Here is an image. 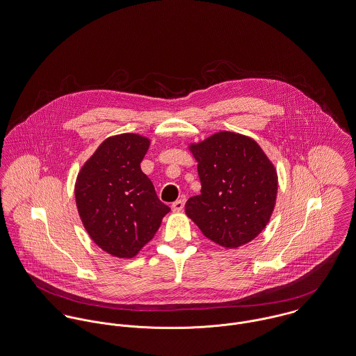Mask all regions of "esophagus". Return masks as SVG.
<instances>
[{
  "label": "esophagus",
  "mask_w": 356,
  "mask_h": 356,
  "mask_svg": "<svg viewBox=\"0 0 356 356\" xmlns=\"http://www.w3.org/2000/svg\"><path fill=\"white\" fill-rule=\"evenodd\" d=\"M184 204H186V200H184V199H179V200H176V202L172 203V210H173L175 213H180V211H183Z\"/></svg>",
  "instance_id": "obj_1"
}]
</instances>
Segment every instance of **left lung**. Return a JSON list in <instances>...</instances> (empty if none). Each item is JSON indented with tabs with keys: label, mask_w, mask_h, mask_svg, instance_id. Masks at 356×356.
<instances>
[{
	"label": "left lung",
	"mask_w": 356,
	"mask_h": 356,
	"mask_svg": "<svg viewBox=\"0 0 356 356\" xmlns=\"http://www.w3.org/2000/svg\"><path fill=\"white\" fill-rule=\"evenodd\" d=\"M200 195L186 203V214L216 244L238 248L256 238L274 211L277 175L252 138L219 131L192 143Z\"/></svg>",
	"instance_id": "obj_1"
}]
</instances>
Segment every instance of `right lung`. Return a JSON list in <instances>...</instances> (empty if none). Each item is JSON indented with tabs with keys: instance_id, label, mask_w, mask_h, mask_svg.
I'll return each instance as SVG.
<instances>
[{
	"instance_id": "1",
	"label": "right lung",
	"mask_w": 356,
	"mask_h": 356,
	"mask_svg": "<svg viewBox=\"0 0 356 356\" xmlns=\"http://www.w3.org/2000/svg\"><path fill=\"white\" fill-rule=\"evenodd\" d=\"M150 140L138 134L107 138L83 164L76 181L82 223L96 245L131 259L170 211L140 170Z\"/></svg>"
}]
</instances>
